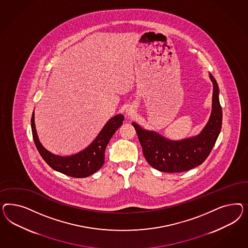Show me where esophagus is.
<instances>
[{
    "mask_svg": "<svg viewBox=\"0 0 248 248\" xmlns=\"http://www.w3.org/2000/svg\"><path fill=\"white\" fill-rule=\"evenodd\" d=\"M126 113H127L129 116H134L135 113H136V110H135V106H133V105H130V106H128L127 108H126Z\"/></svg>",
    "mask_w": 248,
    "mask_h": 248,
    "instance_id": "esophagus-1",
    "label": "esophagus"
}]
</instances>
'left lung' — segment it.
<instances>
[{
    "label": "left lung",
    "mask_w": 248,
    "mask_h": 248,
    "mask_svg": "<svg viewBox=\"0 0 248 248\" xmlns=\"http://www.w3.org/2000/svg\"><path fill=\"white\" fill-rule=\"evenodd\" d=\"M212 113L202 132L196 136L173 141L156 132L144 130L133 123L139 142L143 148V156L149 165L161 172L181 173L203 164L208 157L217 142L222 127V108L219 102V88L213 75Z\"/></svg>",
    "instance_id": "1"
}]
</instances>
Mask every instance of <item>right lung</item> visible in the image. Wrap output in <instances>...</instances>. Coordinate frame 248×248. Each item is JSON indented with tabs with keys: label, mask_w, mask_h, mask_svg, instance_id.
Here are the masks:
<instances>
[{
	"label": "right lung",
	"mask_w": 248,
	"mask_h": 248,
	"mask_svg": "<svg viewBox=\"0 0 248 248\" xmlns=\"http://www.w3.org/2000/svg\"><path fill=\"white\" fill-rule=\"evenodd\" d=\"M124 119L123 114H117L106 123L102 131L89 146L70 156H60L53 155L40 143L38 138L34 113L31 115V133L39 154L53 170L75 178L87 177L98 171L105 163V152L107 144L116 130L123 124Z\"/></svg>",
	"instance_id": "obj_1"
}]
</instances>
